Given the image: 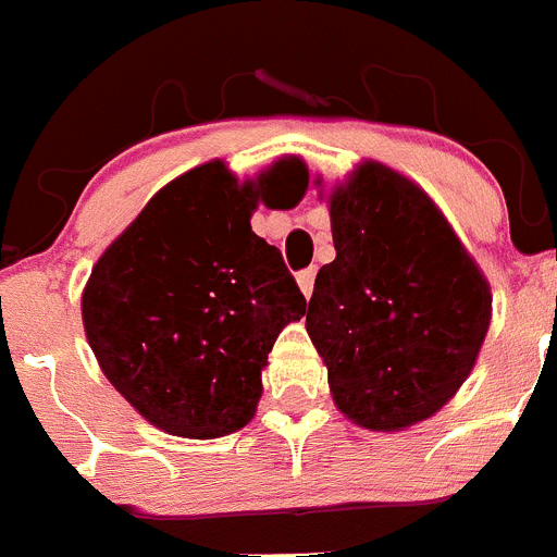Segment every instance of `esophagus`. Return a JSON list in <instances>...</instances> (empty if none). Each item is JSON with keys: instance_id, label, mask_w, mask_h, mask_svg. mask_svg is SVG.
Returning <instances> with one entry per match:
<instances>
[{"instance_id": "esophagus-1", "label": "esophagus", "mask_w": 557, "mask_h": 557, "mask_svg": "<svg viewBox=\"0 0 557 557\" xmlns=\"http://www.w3.org/2000/svg\"><path fill=\"white\" fill-rule=\"evenodd\" d=\"M296 283H299L301 294H305L307 299H310V296H312V285H315V267L301 269V272L296 274Z\"/></svg>"}]
</instances>
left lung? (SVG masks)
Returning <instances> with one entry per match:
<instances>
[{
  "label": "left lung",
  "instance_id": "left-lung-1",
  "mask_svg": "<svg viewBox=\"0 0 557 557\" xmlns=\"http://www.w3.org/2000/svg\"><path fill=\"white\" fill-rule=\"evenodd\" d=\"M326 203L337 256L318 272L305 326L329 392L359 428H413L471 375L490 283L433 198L377 160H361Z\"/></svg>",
  "mask_w": 557,
  "mask_h": 557
}]
</instances>
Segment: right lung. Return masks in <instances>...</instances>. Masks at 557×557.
I'll return each mask as SVG.
<instances>
[{"label":"right lung","mask_w":557,"mask_h":557,"mask_svg":"<svg viewBox=\"0 0 557 557\" xmlns=\"http://www.w3.org/2000/svg\"><path fill=\"white\" fill-rule=\"evenodd\" d=\"M305 187L294 154L245 182L209 160L154 193L91 267L86 343L111 386L163 433L212 441L256 416L274 339L307 301L250 218L258 203L290 207Z\"/></svg>","instance_id":"1"}]
</instances>
